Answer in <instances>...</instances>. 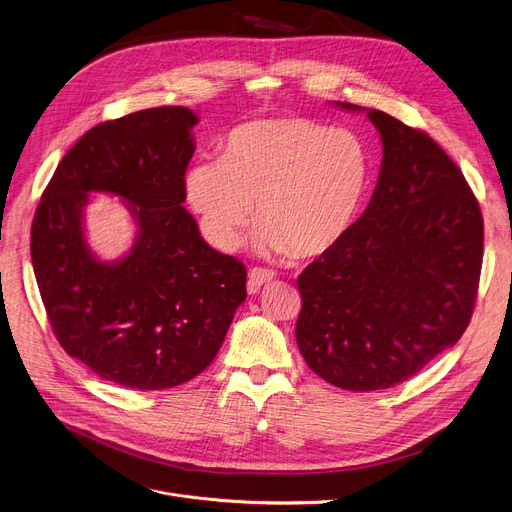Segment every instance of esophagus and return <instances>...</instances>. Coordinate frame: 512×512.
Segmentation results:
<instances>
[{
    "instance_id": "34e87169",
    "label": "esophagus",
    "mask_w": 512,
    "mask_h": 512,
    "mask_svg": "<svg viewBox=\"0 0 512 512\" xmlns=\"http://www.w3.org/2000/svg\"><path fill=\"white\" fill-rule=\"evenodd\" d=\"M274 278H276V271H274V269L253 267V269L249 271V288H251V292H257L261 286L269 284Z\"/></svg>"
}]
</instances>
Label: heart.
Instances as JSON below:
<instances>
[{
  "mask_svg": "<svg viewBox=\"0 0 512 512\" xmlns=\"http://www.w3.org/2000/svg\"><path fill=\"white\" fill-rule=\"evenodd\" d=\"M370 158L360 135L306 117L238 125L222 160L195 162L185 193L201 230L220 251H234L257 220V245L271 253L317 257L356 220Z\"/></svg>",
  "mask_w": 512,
  "mask_h": 512,
  "instance_id": "obj_1",
  "label": "heart"
}]
</instances>
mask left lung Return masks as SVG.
Here are the masks:
<instances>
[{"mask_svg": "<svg viewBox=\"0 0 512 512\" xmlns=\"http://www.w3.org/2000/svg\"><path fill=\"white\" fill-rule=\"evenodd\" d=\"M366 115L383 142L377 187L342 241L296 282L298 350L348 391L399 385L453 348L484 257L482 212L459 166L428 133L377 109Z\"/></svg>", "mask_w": 512, "mask_h": 512, "instance_id": "left-lung-1", "label": "left lung"}]
</instances>
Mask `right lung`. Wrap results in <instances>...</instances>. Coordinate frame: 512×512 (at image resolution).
<instances>
[{
	"label": "right lung",
	"mask_w": 512,
	"mask_h": 512,
	"mask_svg": "<svg viewBox=\"0 0 512 512\" xmlns=\"http://www.w3.org/2000/svg\"><path fill=\"white\" fill-rule=\"evenodd\" d=\"M195 123L187 107H160L92 127L59 162L32 220V267L57 342L127 389L197 377L247 298L245 265L203 241L183 208ZM94 190L123 198L139 226L117 262L85 243Z\"/></svg>",
	"instance_id": "obj_1"
}]
</instances>
